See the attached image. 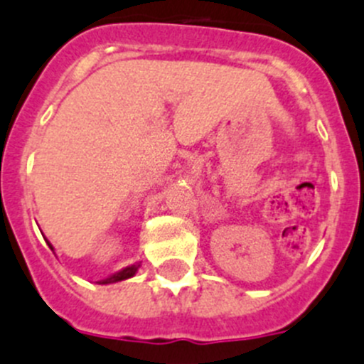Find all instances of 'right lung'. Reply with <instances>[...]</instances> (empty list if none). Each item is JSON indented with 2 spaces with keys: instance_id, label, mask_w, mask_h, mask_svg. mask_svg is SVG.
Instances as JSON below:
<instances>
[{
  "instance_id": "1",
  "label": "right lung",
  "mask_w": 364,
  "mask_h": 364,
  "mask_svg": "<svg viewBox=\"0 0 364 364\" xmlns=\"http://www.w3.org/2000/svg\"><path fill=\"white\" fill-rule=\"evenodd\" d=\"M46 242H48V240H46ZM48 246L53 250V246H52V244H50V242H48ZM138 267H140V264H132V266L124 267V269H122V271H118V273H114L113 277H109V278H105V280H102L100 284H114V282L127 280V278L134 277L136 271H138Z\"/></svg>"
}]
</instances>
